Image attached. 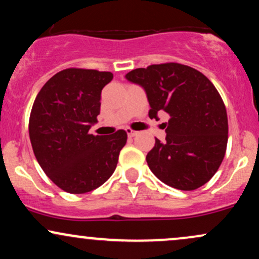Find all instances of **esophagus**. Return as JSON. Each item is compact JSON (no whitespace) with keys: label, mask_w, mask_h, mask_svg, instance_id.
<instances>
[{"label":"esophagus","mask_w":259,"mask_h":259,"mask_svg":"<svg viewBox=\"0 0 259 259\" xmlns=\"http://www.w3.org/2000/svg\"><path fill=\"white\" fill-rule=\"evenodd\" d=\"M126 133H127V136H129V138H134V136H136L139 134V132H135V130L129 129V127L126 129Z\"/></svg>","instance_id":"obj_1"}]
</instances>
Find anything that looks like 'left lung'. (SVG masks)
<instances>
[{
    "label": "left lung",
    "instance_id": "obj_1",
    "mask_svg": "<svg viewBox=\"0 0 259 259\" xmlns=\"http://www.w3.org/2000/svg\"><path fill=\"white\" fill-rule=\"evenodd\" d=\"M141 85L157 119L169 115L165 141L156 139L146 160L167 185L191 191L209 181L221 167L228 144V115L221 95L201 72L180 63L152 64L126 74Z\"/></svg>",
    "mask_w": 259,
    "mask_h": 259
}]
</instances>
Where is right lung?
Returning a JSON list of instances; mask_svg holds the SVG:
<instances>
[{
    "label": "right lung",
    "mask_w": 259,
    "mask_h": 259,
    "mask_svg": "<svg viewBox=\"0 0 259 259\" xmlns=\"http://www.w3.org/2000/svg\"><path fill=\"white\" fill-rule=\"evenodd\" d=\"M113 79L111 72L68 68L42 86L32 105L29 136L45 174L69 194L100 187L115 170L126 132L92 135L101 91Z\"/></svg>",
    "instance_id": "obj_1"
}]
</instances>
